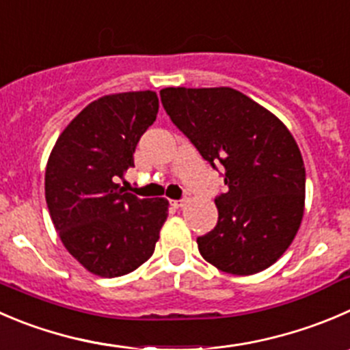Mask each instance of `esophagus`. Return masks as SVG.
I'll use <instances>...</instances> for the list:
<instances>
[{"instance_id": "34e87169", "label": "esophagus", "mask_w": 350, "mask_h": 350, "mask_svg": "<svg viewBox=\"0 0 350 350\" xmlns=\"http://www.w3.org/2000/svg\"><path fill=\"white\" fill-rule=\"evenodd\" d=\"M186 203V198H181V200H171V205L174 206V208H181V206H185Z\"/></svg>"}]
</instances>
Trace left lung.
I'll list each match as a JSON object with an SVG mask.
<instances>
[{
    "label": "left lung",
    "instance_id": "left-lung-1",
    "mask_svg": "<svg viewBox=\"0 0 350 350\" xmlns=\"http://www.w3.org/2000/svg\"><path fill=\"white\" fill-rule=\"evenodd\" d=\"M161 100L172 123L229 189L215 198L219 220L196 239L200 254L232 275L273 265L293 243L304 213L306 171L286 124L230 87H167Z\"/></svg>",
    "mask_w": 350,
    "mask_h": 350
}]
</instances>
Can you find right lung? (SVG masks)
I'll return each instance as SVG.
<instances>
[{"label": "right lung", "mask_w": 350, "mask_h": 350, "mask_svg": "<svg viewBox=\"0 0 350 350\" xmlns=\"http://www.w3.org/2000/svg\"><path fill=\"white\" fill-rule=\"evenodd\" d=\"M152 90L104 96L85 107L54 144L46 202L70 254L99 277H121L152 256L167 219L165 198H137L118 185L133 167L138 140L154 124Z\"/></svg>", "instance_id": "1"}]
</instances>
